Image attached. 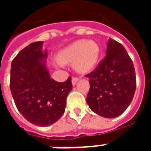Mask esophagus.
Masks as SVG:
<instances>
[{
	"label": "esophagus",
	"instance_id": "obj_1",
	"mask_svg": "<svg viewBox=\"0 0 151 151\" xmlns=\"http://www.w3.org/2000/svg\"><path fill=\"white\" fill-rule=\"evenodd\" d=\"M78 80H79V79H78V78H72V85L74 86V85L77 84V82L78 81Z\"/></svg>",
	"mask_w": 151,
	"mask_h": 151
}]
</instances>
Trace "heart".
<instances>
[{
  "label": "heart",
  "mask_w": 151,
  "mask_h": 151,
  "mask_svg": "<svg viewBox=\"0 0 151 151\" xmlns=\"http://www.w3.org/2000/svg\"><path fill=\"white\" fill-rule=\"evenodd\" d=\"M100 49L94 41L79 40L63 48L57 55L59 63H73L79 73H88L95 68L99 61Z\"/></svg>",
  "instance_id": "1"
}]
</instances>
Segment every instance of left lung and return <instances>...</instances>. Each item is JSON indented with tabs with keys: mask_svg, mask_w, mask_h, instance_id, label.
Here are the masks:
<instances>
[{
	"mask_svg": "<svg viewBox=\"0 0 151 151\" xmlns=\"http://www.w3.org/2000/svg\"><path fill=\"white\" fill-rule=\"evenodd\" d=\"M106 55L97 68L85 76L90 84L86 101L94 113L114 118L122 114L133 99L136 72L122 44L109 39Z\"/></svg>",
	"mask_w": 151,
	"mask_h": 151,
	"instance_id": "obj_1",
	"label": "left lung"
}]
</instances>
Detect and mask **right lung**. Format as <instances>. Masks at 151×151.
Listing matches in <instances>:
<instances>
[{"label":"right lung","instance_id":"1","mask_svg":"<svg viewBox=\"0 0 151 151\" xmlns=\"http://www.w3.org/2000/svg\"><path fill=\"white\" fill-rule=\"evenodd\" d=\"M43 41L34 42L19 52L12 62L10 88L15 106L30 123L45 127L64 114L71 78L64 82L51 78L46 66L48 52Z\"/></svg>","mask_w":151,"mask_h":151}]
</instances>
